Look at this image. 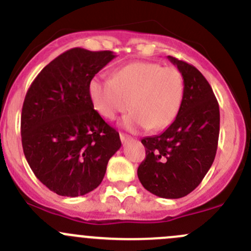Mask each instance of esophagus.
<instances>
[{
    "mask_svg": "<svg viewBox=\"0 0 251 251\" xmlns=\"http://www.w3.org/2000/svg\"><path fill=\"white\" fill-rule=\"evenodd\" d=\"M120 138H121V141H122V143H126V141L130 140L131 136H130V135H128V134L121 133V134H120Z\"/></svg>",
    "mask_w": 251,
    "mask_h": 251,
    "instance_id": "1",
    "label": "esophagus"
}]
</instances>
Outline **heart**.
I'll list each match as a JSON object with an SVG mask.
<instances>
[{
  "instance_id": "heart-1",
  "label": "heart",
  "mask_w": 251,
  "mask_h": 251,
  "mask_svg": "<svg viewBox=\"0 0 251 251\" xmlns=\"http://www.w3.org/2000/svg\"><path fill=\"white\" fill-rule=\"evenodd\" d=\"M93 107L106 120H115L129 107L122 120L130 130H161L179 113L183 98L181 72L157 63H133L117 70L113 78L95 76L89 83Z\"/></svg>"
}]
</instances>
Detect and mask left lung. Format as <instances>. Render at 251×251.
<instances>
[{
	"instance_id": "obj_1",
	"label": "left lung",
	"mask_w": 251,
	"mask_h": 251,
	"mask_svg": "<svg viewBox=\"0 0 251 251\" xmlns=\"http://www.w3.org/2000/svg\"><path fill=\"white\" fill-rule=\"evenodd\" d=\"M168 59L182 75V104L163 133L141 140L146 158L138 176L151 193L175 200L192 192L210 169L218 150L220 110L210 84L195 66Z\"/></svg>"
}]
</instances>
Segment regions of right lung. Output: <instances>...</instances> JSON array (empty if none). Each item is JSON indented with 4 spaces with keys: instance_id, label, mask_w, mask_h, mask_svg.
<instances>
[{
    "instance_id": "right-lung-1",
    "label": "right lung",
    "mask_w": 251,
    "mask_h": 251,
    "mask_svg": "<svg viewBox=\"0 0 251 251\" xmlns=\"http://www.w3.org/2000/svg\"><path fill=\"white\" fill-rule=\"evenodd\" d=\"M115 56L72 48L51 60L27 90L23 150L36 177L56 195L78 197L97 188L122 145L89 98L90 81Z\"/></svg>"
}]
</instances>
